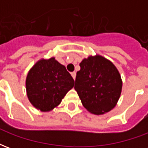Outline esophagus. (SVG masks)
Listing matches in <instances>:
<instances>
[{
	"mask_svg": "<svg viewBox=\"0 0 148 148\" xmlns=\"http://www.w3.org/2000/svg\"><path fill=\"white\" fill-rule=\"evenodd\" d=\"M71 76L73 77L74 79H75V77H76V73H75V72H72V73H71Z\"/></svg>",
	"mask_w": 148,
	"mask_h": 148,
	"instance_id": "esophagus-1",
	"label": "esophagus"
}]
</instances>
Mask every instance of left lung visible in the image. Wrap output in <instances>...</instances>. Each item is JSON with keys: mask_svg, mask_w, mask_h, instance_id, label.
I'll return each instance as SVG.
<instances>
[{"mask_svg": "<svg viewBox=\"0 0 148 148\" xmlns=\"http://www.w3.org/2000/svg\"><path fill=\"white\" fill-rule=\"evenodd\" d=\"M74 89L82 106L91 113L105 114L116 106L122 79L115 65L101 55H90L79 64Z\"/></svg>", "mask_w": 148, "mask_h": 148, "instance_id": "1", "label": "left lung"}]
</instances>
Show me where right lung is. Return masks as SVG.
Returning <instances> with one entry per match:
<instances>
[{
	"mask_svg": "<svg viewBox=\"0 0 148 148\" xmlns=\"http://www.w3.org/2000/svg\"><path fill=\"white\" fill-rule=\"evenodd\" d=\"M74 86V81L55 58L39 59L27 73L26 91L31 104L41 112H49L61 103Z\"/></svg>",
	"mask_w": 148,
	"mask_h": 148,
	"instance_id": "add662e5",
	"label": "right lung"
}]
</instances>
